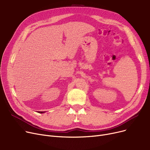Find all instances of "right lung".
Here are the masks:
<instances>
[{
	"label": "right lung",
	"instance_id": "right-lung-1",
	"mask_svg": "<svg viewBox=\"0 0 150 150\" xmlns=\"http://www.w3.org/2000/svg\"><path fill=\"white\" fill-rule=\"evenodd\" d=\"M39 112V113H44V112H42V111L41 112V111H40V112Z\"/></svg>",
	"mask_w": 150,
	"mask_h": 150
}]
</instances>
